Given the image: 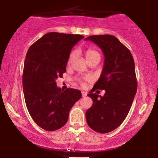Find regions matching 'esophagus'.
Wrapping results in <instances>:
<instances>
[{"label": "esophagus", "instance_id": "1", "mask_svg": "<svg viewBox=\"0 0 158 158\" xmlns=\"http://www.w3.org/2000/svg\"><path fill=\"white\" fill-rule=\"evenodd\" d=\"M81 94H82V96L83 97H85L86 96H87V93L85 91H82Z\"/></svg>", "mask_w": 158, "mask_h": 158}]
</instances>
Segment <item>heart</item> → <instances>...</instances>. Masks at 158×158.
I'll list each match as a JSON object with an SVG mask.
<instances>
[{
    "label": "heart",
    "instance_id": "heart-1",
    "mask_svg": "<svg viewBox=\"0 0 158 158\" xmlns=\"http://www.w3.org/2000/svg\"><path fill=\"white\" fill-rule=\"evenodd\" d=\"M76 57V52H73L71 54L70 57H69V60H68V64H70L71 62H73V60L75 59V57ZM85 57H86V59H87L88 61H89L90 60L93 59V58L95 57H100V55H99L98 52L96 50H94V49H88L86 52L85 53ZM86 81H89V78H86L85 79ZM82 85H85V83H84V82L82 83Z\"/></svg>",
    "mask_w": 158,
    "mask_h": 158
}]
</instances>
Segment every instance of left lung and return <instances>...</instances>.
Listing matches in <instances>:
<instances>
[{
    "label": "left lung",
    "instance_id": "obj_1",
    "mask_svg": "<svg viewBox=\"0 0 158 158\" xmlns=\"http://www.w3.org/2000/svg\"><path fill=\"white\" fill-rule=\"evenodd\" d=\"M104 55L101 76L93 89L105 90L103 96L90 92L88 96L93 105L85 112L90 128L99 133H108L119 127L131 109L137 89L135 65L130 51L114 36H90Z\"/></svg>",
    "mask_w": 158,
    "mask_h": 158
}]
</instances>
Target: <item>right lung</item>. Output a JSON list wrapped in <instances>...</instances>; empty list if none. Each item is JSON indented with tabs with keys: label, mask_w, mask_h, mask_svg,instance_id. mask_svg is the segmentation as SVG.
<instances>
[{
	"label": "right lung",
	"mask_w": 158,
	"mask_h": 158,
	"mask_svg": "<svg viewBox=\"0 0 158 158\" xmlns=\"http://www.w3.org/2000/svg\"><path fill=\"white\" fill-rule=\"evenodd\" d=\"M84 36L49 32L28 50L23 73V91L31 118L47 131L60 129L68 120L71 108L81 98L73 88L62 90L56 79L66 72L70 52Z\"/></svg>",
	"instance_id": "1"
}]
</instances>
